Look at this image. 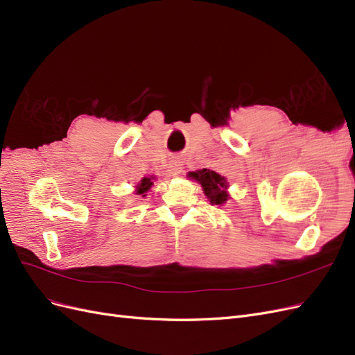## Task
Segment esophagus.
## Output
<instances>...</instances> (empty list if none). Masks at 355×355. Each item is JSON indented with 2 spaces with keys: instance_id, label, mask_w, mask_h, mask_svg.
<instances>
[{
  "instance_id": "34e87169",
  "label": "esophagus",
  "mask_w": 355,
  "mask_h": 355,
  "mask_svg": "<svg viewBox=\"0 0 355 355\" xmlns=\"http://www.w3.org/2000/svg\"><path fill=\"white\" fill-rule=\"evenodd\" d=\"M180 163H179V159H175V161H171L170 163V166H168V175L170 176H176V175H179L180 173Z\"/></svg>"
}]
</instances>
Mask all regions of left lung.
Listing matches in <instances>:
<instances>
[{
  "label": "left lung",
  "mask_w": 355,
  "mask_h": 355,
  "mask_svg": "<svg viewBox=\"0 0 355 355\" xmlns=\"http://www.w3.org/2000/svg\"><path fill=\"white\" fill-rule=\"evenodd\" d=\"M189 178L196 179L201 185L204 194L210 200L213 206H223L228 201V182L223 176L209 168H202L197 171H191Z\"/></svg>",
  "instance_id": "1"
}]
</instances>
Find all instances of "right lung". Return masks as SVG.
<instances>
[{"label": "right lung", "mask_w": 355, "mask_h": 355, "mask_svg": "<svg viewBox=\"0 0 355 355\" xmlns=\"http://www.w3.org/2000/svg\"><path fill=\"white\" fill-rule=\"evenodd\" d=\"M153 179L154 178H144L141 182H139V184L136 185V196L146 197V192L151 189V187L154 185Z\"/></svg>", "instance_id": "add662e5"}]
</instances>
